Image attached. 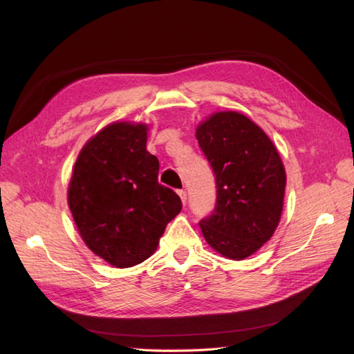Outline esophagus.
Returning a JSON list of instances; mask_svg holds the SVG:
<instances>
[{
    "label": "esophagus",
    "instance_id": "34e87169",
    "mask_svg": "<svg viewBox=\"0 0 354 354\" xmlns=\"http://www.w3.org/2000/svg\"><path fill=\"white\" fill-rule=\"evenodd\" d=\"M177 194H178V196L181 198V202H183V205H186V202H187V194H186V190H178Z\"/></svg>",
    "mask_w": 354,
    "mask_h": 354
}]
</instances>
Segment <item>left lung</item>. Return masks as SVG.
I'll list each match as a JSON object with an SVG mask.
<instances>
[{
  "mask_svg": "<svg viewBox=\"0 0 354 354\" xmlns=\"http://www.w3.org/2000/svg\"><path fill=\"white\" fill-rule=\"evenodd\" d=\"M216 176L217 199L199 221L203 238L221 255L243 260L272 238L281 220L285 168L272 140L238 112H218L196 130Z\"/></svg>",
  "mask_w": 354,
  "mask_h": 354,
  "instance_id": "1",
  "label": "left lung"
}]
</instances>
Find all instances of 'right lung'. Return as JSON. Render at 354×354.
<instances>
[{
    "label": "right lung",
    "mask_w": 354,
    "mask_h": 354,
    "mask_svg": "<svg viewBox=\"0 0 354 354\" xmlns=\"http://www.w3.org/2000/svg\"><path fill=\"white\" fill-rule=\"evenodd\" d=\"M147 127L111 124L82 147L68 202L88 248L115 267L151 257L181 211L173 189L159 185V160L146 151Z\"/></svg>",
    "instance_id": "obj_1"
}]
</instances>
